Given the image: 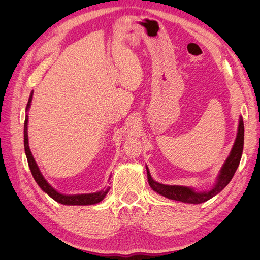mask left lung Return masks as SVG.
I'll return each mask as SVG.
<instances>
[{
	"label": "left lung",
	"mask_w": 260,
	"mask_h": 260,
	"mask_svg": "<svg viewBox=\"0 0 260 260\" xmlns=\"http://www.w3.org/2000/svg\"><path fill=\"white\" fill-rule=\"evenodd\" d=\"M243 146H244V123H243V118L240 117L238 135H237V138H235L231 152L229 156H228V158L225 159L224 164L222 165L221 169L219 171V175L217 177L215 185L212 186L209 191L196 192L193 187H190V186L167 185V184L156 182V181L152 178L151 174H149V170L146 166L147 180H148L149 186L153 188V191L157 192L169 200L188 203V204H201V203L206 202L211 198H214V196L217 195L218 193L221 192L223 188L229 184V182L233 178L235 171H237L240 165Z\"/></svg>",
	"instance_id": "obj_1"
}]
</instances>
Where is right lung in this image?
Wrapping results in <instances>:
<instances>
[{"instance_id":"right-lung-1","label":"right lung","mask_w":260,"mask_h":260,"mask_svg":"<svg viewBox=\"0 0 260 260\" xmlns=\"http://www.w3.org/2000/svg\"><path fill=\"white\" fill-rule=\"evenodd\" d=\"M32 95L34 92H31L29 100H28V104L26 107V113H28L30 105H31V101H32ZM23 144H25V153L27 156V160L29 168L31 170V174H32L36 182L38 185L42 188V191L45 192L49 196L56 201L57 203L62 204V205H94V204H98L101 201H103L106 194L109 191V186L103 188L99 192L95 193H89V194H74V195H66V194H61L57 192L53 186L49 184L48 181L45 180L43 175L41 174L40 169H39L38 165L34 158L32 154H31V151L29 148V142H28V114L26 115V119H25V125H23Z\"/></svg>"}]
</instances>
